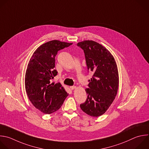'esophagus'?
I'll return each instance as SVG.
<instances>
[{
  "mask_svg": "<svg viewBox=\"0 0 149 149\" xmlns=\"http://www.w3.org/2000/svg\"><path fill=\"white\" fill-rule=\"evenodd\" d=\"M70 88V89H71V90H73V89H74L76 88V86H71Z\"/></svg>",
  "mask_w": 149,
  "mask_h": 149,
  "instance_id": "esophagus-1",
  "label": "esophagus"
}]
</instances>
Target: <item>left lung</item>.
Wrapping results in <instances>:
<instances>
[{
  "label": "left lung",
  "mask_w": 149,
  "mask_h": 149,
  "mask_svg": "<svg viewBox=\"0 0 149 149\" xmlns=\"http://www.w3.org/2000/svg\"><path fill=\"white\" fill-rule=\"evenodd\" d=\"M84 52L88 70L93 72L89 80V88L85 103L80 105L85 113L93 117L102 115L108 109L116 96L119 74L113 56L97 42L84 40L77 44Z\"/></svg>",
  "instance_id": "8db88e82"
}]
</instances>
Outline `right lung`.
<instances>
[{"mask_svg":"<svg viewBox=\"0 0 149 149\" xmlns=\"http://www.w3.org/2000/svg\"><path fill=\"white\" fill-rule=\"evenodd\" d=\"M72 44L59 40L48 41L34 52L25 75V89L34 107L45 114L58 111L68 93L60 83H51L57 75L55 57L60 49Z\"/></svg>","mask_w":149,"mask_h":149,"instance_id":"1","label":"right lung"}]
</instances>
